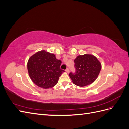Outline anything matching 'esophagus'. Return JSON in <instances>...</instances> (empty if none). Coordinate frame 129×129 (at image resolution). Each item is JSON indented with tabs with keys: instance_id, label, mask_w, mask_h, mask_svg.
<instances>
[{
	"instance_id": "obj_1",
	"label": "esophagus",
	"mask_w": 129,
	"mask_h": 129,
	"mask_svg": "<svg viewBox=\"0 0 129 129\" xmlns=\"http://www.w3.org/2000/svg\"><path fill=\"white\" fill-rule=\"evenodd\" d=\"M66 72H67V73H69V68H67L66 69Z\"/></svg>"
}]
</instances>
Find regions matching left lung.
<instances>
[{"mask_svg":"<svg viewBox=\"0 0 129 129\" xmlns=\"http://www.w3.org/2000/svg\"><path fill=\"white\" fill-rule=\"evenodd\" d=\"M74 63L76 73H71L69 76L74 84L81 87L92 83L98 77L102 68L97 58L90 54L77 56Z\"/></svg>","mask_w":129,"mask_h":129,"instance_id":"left-lung-1","label":"left lung"}]
</instances>
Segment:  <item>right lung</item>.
<instances>
[{
  "label": "right lung",
  "instance_id": "obj_1",
  "mask_svg": "<svg viewBox=\"0 0 129 129\" xmlns=\"http://www.w3.org/2000/svg\"><path fill=\"white\" fill-rule=\"evenodd\" d=\"M61 61L55 55L42 50L31 56L27 62L29 77L37 86L43 89L53 87L64 71L60 69Z\"/></svg>",
  "mask_w": 129,
  "mask_h": 129
}]
</instances>
